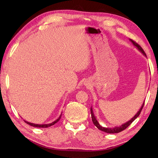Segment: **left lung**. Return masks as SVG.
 Wrapping results in <instances>:
<instances>
[{"instance_id":"obj_1","label":"left lung","mask_w":158,"mask_h":158,"mask_svg":"<svg viewBox=\"0 0 158 158\" xmlns=\"http://www.w3.org/2000/svg\"><path fill=\"white\" fill-rule=\"evenodd\" d=\"M130 40L132 42V43L134 44V46H135L137 49L139 51V52H141V53H143V56H146V53L144 52L143 49H142L140 47V45H139L137 42H135L134 40H132L130 39ZM143 105H144V102L143 103V105H141V108L139 110V111L137 112V114H136L135 115V116L132 117V118H131L130 121H128L127 122L125 123H123V125H121V126H118V127H102V125H100V123H99L98 121H97V119H96V118L94 114H93V109L92 107H90V114H91V118H92V121L93 123V124H94L96 127H97L99 130H100L102 131H103V132H106V133H109V134H114V133H118L120 132H121V131L124 130L125 129H126V128L129 126V125L135 121V120L139 116V114L141 113V110H142V109L143 107Z\"/></svg>"}]
</instances>
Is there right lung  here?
Returning a JSON list of instances; mask_svg holds the SVG:
<instances>
[{
	"label": "right lung",
	"instance_id": "right-lung-1",
	"mask_svg": "<svg viewBox=\"0 0 158 158\" xmlns=\"http://www.w3.org/2000/svg\"><path fill=\"white\" fill-rule=\"evenodd\" d=\"M61 115H62V114H61L60 115V116L58 117V119H56V120L55 121H53V122H52V123H49V124H43V125H39V124H35V123H29V122H28V121H24L27 124H28V125H31V126H33V127H50V126H52V125H53L54 124H56V123L59 121V120L60 119V118H61Z\"/></svg>",
	"mask_w": 158,
	"mask_h": 158
}]
</instances>
